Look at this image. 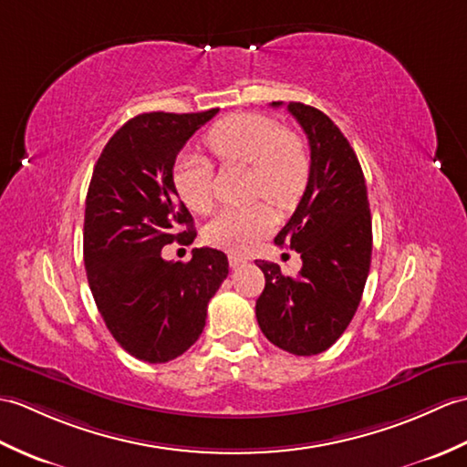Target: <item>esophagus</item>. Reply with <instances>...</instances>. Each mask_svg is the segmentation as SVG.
Wrapping results in <instances>:
<instances>
[{
  "label": "esophagus",
  "instance_id": "1",
  "mask_svg": "<svg viewBox=\"0 0 467 467\" xmlns=\"http://www.w3.org/2000/svg\"><path fill=\"white\" fill-rule=\"evenodd\" d=\"M248 263V260L244 258V256H241V254H229V265H231V268H241V266H244Z\"/></svg>",
  "mask_w": 467,
  "mask_h": 467
}]
</instances>
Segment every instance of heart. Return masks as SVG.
<instances>
[{
	"label": "heart",
	"instance_id": "obj_1",
	"mask_svg": "<svg viewBox=\"0 0 467 467\" xmlns=\"http://www.w3.org/2000/svg\"><path fill=\"white\" fill-rule=\"evenodd\" d=\"M207 145L224 165L251 169V194L278 211H292L310 181V155L298 135L275 119L258 113L224 117L207 133ZM172 182L192 213L213 207V169L204 159L184 153L172 169ZM276 216L256 202L246 209H224L207 224L204 241L229 253H246L275 231Z\"/></svg>",
	"mask_w": 467,
	"mask_h": 467
}]
</instances>
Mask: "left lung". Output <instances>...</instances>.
Instances as JSON below:
<instances>
[{
	"label": "left lung",
	"instance_id": "obj_1",
	"mask_svg": "<svg viewBox=\"0 0 467 467\" xmlns=\"http://www.w3.org/2000/svg\"><path fill=\"white\" fill-rule=\"evenodd\" d=\"M283 101H273L280 107ZM286 109L310 145V181L295 214L275 238L300 254L296 276L256 260L265 290L256 320L266 338L296 356L328 350L360 305L372 258V216L360 162L328 115L305 103Z\"/></svg>",
	"mask_w": 467,
	"mask_h": 467
}]
</instances>
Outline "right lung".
I'll use <instances>...</instances> for the list:
<instances>
[{
	"instance_id": "obj_1",
	"label": "right lung",
	"mask_w": 467,
	"mask_h": 467,
	"mask_svg": "<svg viewBox=\"0 0 467 467\" xmlns=\"http://www.w3.org/2000/svg\"><path fill=\"white\" fill-rule=\"evenodd\" d=\"M216 113L133 117L105 145L87 191L83 260L95 305L121 348L149 364L175 360L199 340L209 300L229 275L216 248H192L189 263L161 256L165 244L197 236L172 167Z\"/></svg>"
}]
</instances>
